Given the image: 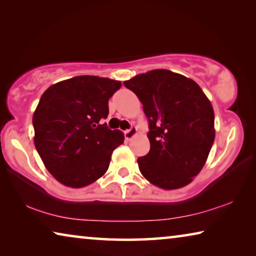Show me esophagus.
I'll return each instance as SVG.
<instances>
[{
	"instance_id": "34e87169",
	"label": "esophagus",
	"mask_w": 256,
	"mask_h": 256,
	"mask_svg": "<svg viewBox=\"0 0 256 256\" xmlns=\"http://www.w3.org/2000/svg\"><path fill=\"white\" fill-rule=\"evenodd\" d=\"M138 133V130L136 126H131L128 130H126V131L124 132V136H125V140H131L133 136H136Z\"/></svg>"
}]
</instances>
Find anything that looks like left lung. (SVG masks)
<instances>
[{
  "label": "left lung",
  "instance_id": "8db88e82",
  "mask_svg": "<svg viewBox=\"0 0 256 256\" xmlns=\"http://www.w3.org/2000/svg\"><path fill=\"white\" fill-rule=\"evenodd\" d=\"M149 122L150 150L138 158L142 176L162 189L189 184L205 165L216 138L210 101L194 80L155 70L125 80Z\"/></svg>",
  "mask_w": 256,
  "mask_h": 256
}]
</instances>
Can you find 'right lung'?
<instances>
[{
    "label": "right lung",
    "instance_id": "add662e5",
    "mask_svg": "<svg viewBox=\"0 0 256 256\" xmlns=\"http://www.w3.org/2000/svg\"><path fill=\"white\" fill-rule=\"evenodd\" d=\"M120 86V80L83 75L51 85L40 96L33 115L34 144L60 184L82 188L107 172L124 134L102 120L109 99Z\"/></svg>",
    "mask_w": 256,
    "mask_h": 256
}]
</instances>
